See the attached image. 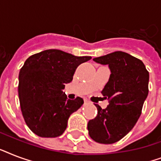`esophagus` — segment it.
Returning a JSON list of instances; mask_svg holds the SVG:
<instances>
[{"mask_svg": "<svg viewBox=\"0 0 161 161\" xmlns=\"http://www.w3.org/2000/svg\"><path fill=\"white\" fill-rule=\"evenodd\" d=\"M88 103H89V101L88 99H84V104H88Z\"/></svg>", "mask_w": 161, "mask_h": 161, "instance_id": "1", "label": "esophagus"}]
</instances>
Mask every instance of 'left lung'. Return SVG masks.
Returning a JSON list of instances; mask_svg holds the SVG:
<instances>
[{"instance_id":"8db88e82","label":"left lung","mask_w":161,"mask_h":161,"mask_svg":"<svg viewBox=\"0 0 161 161\" xmlns=\"http://www.w3.org/2000/svg\"><path fill=\"white\" fill-rule=\"evenodd\" d=\"M93 61L108 65L111 72L101 92L109 104L104 109L95 104L98 114L88 121V134L96 142L114 144L125 137L139 119L149 93L150 75L142 61L124 52Z\"/></svg>"}]
</instances>
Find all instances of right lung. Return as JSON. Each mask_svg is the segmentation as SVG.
<instances>
[{
  "instance_id": "right-lung-1",
  "label": "right lung",
  "mask_w": 161,
  "mask_h": 161,
  "mask_svg": "<svg viewBox=\"0 0 161 161\" xmlns=\"http://www.w3.org/2000/svg\"><path fill=\"white\" fill-rule=\"evenodd\" d=\"M91 58L48 49L26 59L19 73L18 94L24 120L34 134L44 138L63 135L69 116L83 103L80 97L68 99L63 89L78 66Z\"/></svg>"
}]
</instances>
